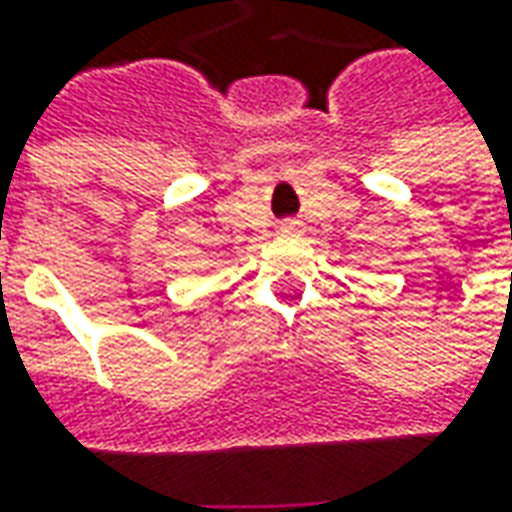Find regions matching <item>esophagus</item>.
I'll use <instances>...</instances> for the list:
<instances>
[{"mask_svg":"<svg viewBox=\"0 0 512 512\" xmlns=\"http://www.w3.org/2000/svg\"><path fill=\"white\" fill-rule=\"evenodd\" d=\"M282 233H299V222H285V225H282Z\"/></svg>","mask_w":512,"mask_h":512,"instance_id":"34e87169","label":"esophagus"}]
</instances>
